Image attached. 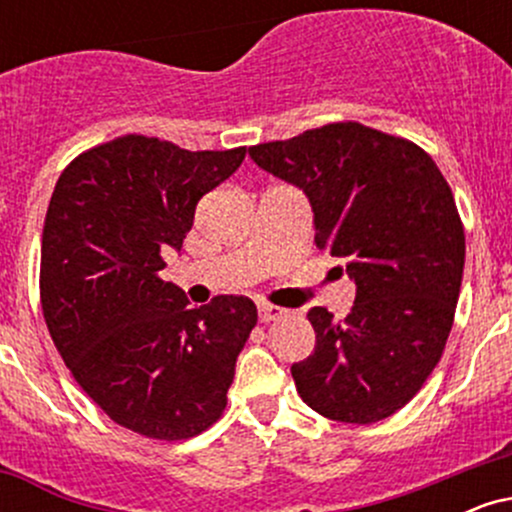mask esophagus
<instances>
[{
  "instance_id": "1",
  "label": "esophagus",
  "mask_w": 512,
  "mask_h": 512,
  "mask_svg": "<svg viewBox=\"0 0 512 512\" xmlns=\"http://www.w3.org/2000/svg\"><path fill=\"white\" fill-rule=\"evenodd\" d=\"M257 315H260L262 322H272V320H279V317L286 315L284 308H279V305H269V303H262L260 308H257Z\"/></svg>"
}]
</instances>
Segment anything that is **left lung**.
Wrapping results in <instances>:
<instances>
[{"instance_id": "obj_1", "label": "left lung", "mask_w": 512, "mask_h": 512, "mask_svg": "<svg viewBox=\"0 0 512 512\" xmlns=\"http://www.w3.org/2000/svg\"><path fill=\"white\" fill-rule=\"evenodd\" d=\"M248 154L303 190L317 248L342 257L356 284L344 320L308 313L315 351L291 366L298 395L332 421L387 419L426 383L455 317L464 231L450 185L424 149L358 122Z\"/></svg>"}]
</instances>
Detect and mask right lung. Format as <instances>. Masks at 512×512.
I'll list each match as a JSON object with an SVG mask.
<instances>
[{"instance_id": "right-lung-1", "label": "right lung", "mask_w": 512, "mask_h": 512, "mask_svg": "<svg viewBox=\"0 0 512 512\" xmlns=\"http://www.w3.org/2000/svg\"><path fill=\"white\" fill-rule=\"evenodd\" d=\"M245 154L127 134L74 158L52 192L40 245L50 337L81 390L139 436L192 438L226 409L255 303L216 296L190 308L158 272L163 252H180L199 199Z\"/></svg>"}]
</instances>
